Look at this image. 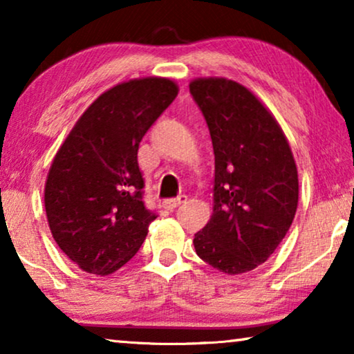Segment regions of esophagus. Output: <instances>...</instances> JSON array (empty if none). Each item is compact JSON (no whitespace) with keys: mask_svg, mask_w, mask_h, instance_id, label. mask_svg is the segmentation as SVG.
I'll return each mask as SVG.
<instances>
[{"mask_svg":"<svg viewBox=\"0 0 354 354\" xmlns=\"http://www.w3.org/2000/svg\"><path fill=\"white\" fill-rule=\"evenodd\" d=\"M187 200H188L187 195L171 198V200L164 201V207H166V209H176L177 206H180V205H183V203H187Z\"/></svg>","mask_w":354,"mask_h":354,"instance_id":"1","label":"esophagus"}]
</instances>
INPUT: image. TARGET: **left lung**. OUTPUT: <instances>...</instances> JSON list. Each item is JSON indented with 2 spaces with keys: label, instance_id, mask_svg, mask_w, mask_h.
I'll return each mask as SVG.
<instances>
[{
  "label": "left lung",
  "instance_id": "obj_1",
  "mask_svg": "<svg viewBox=\"0 0 354 354\" xmlns=\"http://www.w3.org/2000/svg\"><path fill=\"white\" fill-rule=\"evenodd\" d=\"M190 93L214 149L211 221L196 232V254L221 272H250L268 261L292 225L298 171L269 109L234 80L195 79Z\"/></svg>",
  "mask_w": 354,
  "mask_h": 354
}]
</instances>
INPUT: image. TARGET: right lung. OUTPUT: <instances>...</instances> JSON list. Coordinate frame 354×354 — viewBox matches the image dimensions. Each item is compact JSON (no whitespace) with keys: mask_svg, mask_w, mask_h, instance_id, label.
<instances>
[{"mask_svg":"<svg viewBox=\"0 0 354 354\" xmlns=\"http://www.w3.org/2000/svg\"><path fill=\"white\" fill-rule=\"evenodd\" d=\"M177 93L164 77L113 86L82 114L53 159L48 224L62 253L85 272L113 274L147 239L156 214L143 201L138 147Z\"/></svg>","mask_w":354,"mask_h":354,"instance_id":"1","label":"right lung"}]
</instances>
